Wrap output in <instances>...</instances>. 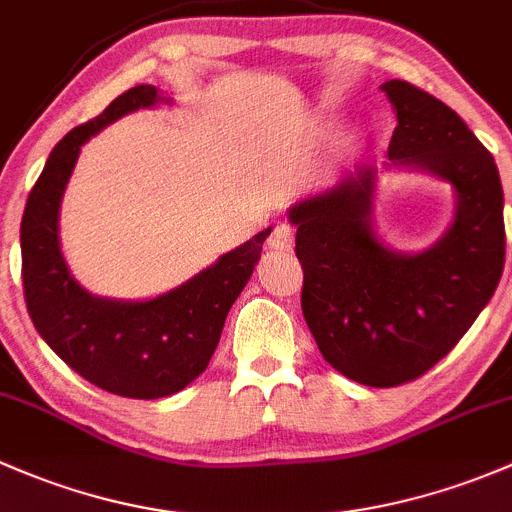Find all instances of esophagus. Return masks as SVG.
<instances>
[{"mask_svg":"<svg viewBox=\"0 0 512 512\" xmlns=\"http://www.w3.org/2000/svg\"><path fill=\"white\" fill-rule=\"evenodd\" d=\"M295 244V234L291 224H276L271 236H268V249L273 251H291Z\"/></svg>","mask_w":512,"mask_h":512,"instance_id":"1","label":"esophagus"}]
</instances>
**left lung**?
I'll use <instances>...</instances> for the list:
<instances>
[{
	"label": "left lung",
	"mask_w": 512,
	"mask_h": 512,
	"mask_svg": "<svg viewBox=\"0 0 512 512\" xmlns=\"http://www.w3.org/2000/svg\"><path fill=\"white\" fill-rule=\"evenodd\" d=\"M397 113L382 167L288 207L303 266L305 323L325 362L367 387H397L436 365L498 288L505 263L503 187L491 152L456 113L407 81L379 86ZM421 171L454 189L447 231L421 252L378 234L373 197L384 171Z\"/></svg>",
	"instance_id": "8db88e82"
}]
</instances>
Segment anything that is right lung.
I'll return each instance as SVG.
<instances>
[{
  "label": "right lung",
  "mask_w": 512,
  "mask_h": 512,
  "mask_svg": "<svg viewBox=\"0 0 512 512\" xmlns=\"http://www.w3.org/2000/svg\"><path fill=\"white\" fill-rule=\"evenodd\" d=\"M172 103L157 86H135L51 150L21 219V278L31 323L46 345L105 392L170 397L207 370L224 320L261 258L271 226L221 254L172 291L142 300L96 295L81 286L61 251L63 192L81 147L123 115Z\"/></svg>",
  "instance_id": "add662e5"
}]
</instances>
